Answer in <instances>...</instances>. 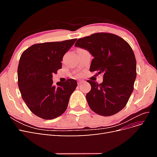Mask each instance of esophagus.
<instances>
[{"instance_id":"34e87169","label":"esophagus","mask_w":157,"mask_h":157,"mask_svg":"<svg viewBox=\"0 0 157 157\" xmlns=\"http://www.w3.org/2000/svg\"><path fill=\"white\" fill-rule=\"evenodd\" d=\"M83 82H84V80H78V85H80Z\"/></svg>"}]
</instances>
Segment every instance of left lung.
Here are the masks:
<instances>
[{
    "instance_id": "obj_1",
    "label": "left lung",
    "mask_w": 157,
    "mask_h": 157,
    "mask_svg": "<svg viewBox=\"0 0 157 157\" xmlns=\"http://www.w3.org/2000/svg\"><path fill=\"white\" fill-rule=\"evenodd\" d=\"M75 46L94 57L90 71L103 74L101 84L87 81L91 85L86 96L90 109L105 117L121 111L131 96L136 78V60L130 46L121 37L106 33L79 39Z\"/></svg>"
}]
</instances>
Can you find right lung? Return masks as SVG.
<instances>
[{
  "label": "right lung",
  "instance_id": "obj_1",
  "mask_svg": "<svg viewBox=\"0 0 157 157\" xmlns=\"http://www.w3.org/2000/svg\"><path fill=\"white\" fill-rule=\"evenodd\" d=\"M76 40L36 44L21 54L17 68L19 89L23 100L37 117L53 119L67 109L77 82L71 78L54 85L52 77L61 68L63 56Z\"/></svg>",
  "mask_w": 157,
  "mask_h": 157
}]
</instances>
